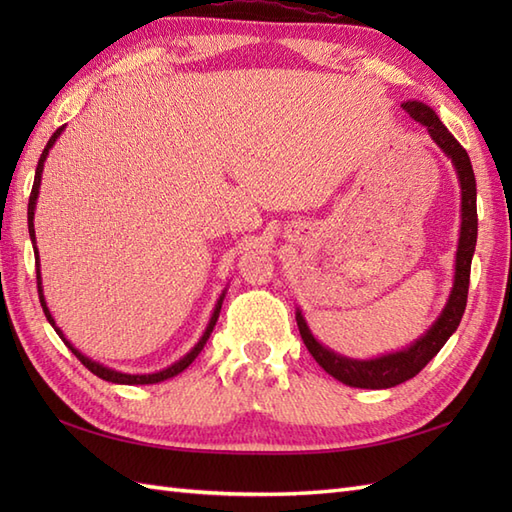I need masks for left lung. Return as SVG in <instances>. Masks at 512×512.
I'll use <instances>...</instances> for the list:
<instances>
[{
	"instance_id": "1",
	"label": "left lung",
	"mask_w": 512,
	"mask_h": 512,
	"mask_svg": "<svg viewBox=\"0 0 512 512\" xmlns=\"http://www.w3.org/2000/svg\"><path fill=\"white\" fill-rule=\"evenodd\" d=\"M413 121H418L429 129L431 138L436 140L440 149L447 154L460 176L462 187V228H460V244H458V257H455V284L449 297L447 308L440 314V319L433 323V328L413 343L411 347L396 354H387L374 358V361H352L330 352L323 347L314 336L310 334L306 321H303L301 312H297V325L301 332V339L306 343L308 352L314 356L325 372L334 376L341 383L350 387L361 389H387L396 387L405 380L416 376L420 369L427 365L433 356H436L442 345L449 341V336L458 330L462 321V314L466 308V297H469V281H471V259L477 242V202H475V173L471 167V158L466 149L453 138L447 127L442 125L436 112L418 101H407L402 105Z\"/></svg>"
}]
</instances>
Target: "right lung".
Returning <instances> with one entry per match:
<instances>
[{
  "label": "right lung",
  "instance_id": "obj_1",
  "mask_svg": "<svg viewBox=\"0 0 512 512\" xmlns=\"http://www.w3.org/2000/svg\"><path fill=\"white\" fill-rule=\"evenodd\" d=\"M63 132V127H59L57 132H54L52 136H50V140H48V145H46V149L41 151V158H39V162H37V171H35V184H32V191H30V200H28V231H30V239L32 242H35V224H32V220H35V204H37V195H39V184H41V171H43V162H46V156H48V151H50V147L54 145V140L59 138V134ZM35 264L39 266V255H37V248H35ZM37 290H39V301H41V308H43V312H46V319L52 323V328L57 330V334L61 336L63 339V334H61V330L57 328V325H54V319L50 317V310L46 308V299H43V292H41V275H39V268H37ZM220 308H222V299L217 301V306H215V312H213V317H211V323H209V328H206V332H204V336L200 339V343L193 347V350L184 356V358H180L178 363H173L171 367H167V369H162V372H156V374H121V372H114V369H107V367H103V365H99V363H94V361H90L88 356H83L79 350H74V347L70 345V341H65L63 339V343L70 347L72 350V354L79 358V361L90 369L92 374H96L99 378H103V380H110V383H121V385H154V383H160V380H167V378H171V376H176V374H180L182 369H187L193 361H195V356L200 354V350L204 347V343L209 341V336H211V332H213V325H215V321H217V317H220Z\"/></svg>",
  "mask_w": 512,
  "mask_h": 512
}]
</instances>
